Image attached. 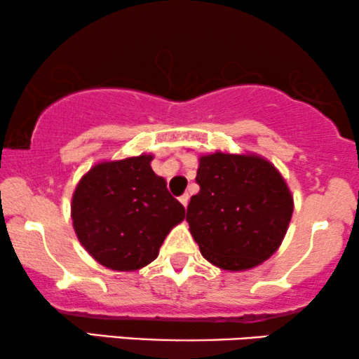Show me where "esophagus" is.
Masks as SVG:
<instances>
[{"label":"esophagus","mask_w":359,"mask_h":359,"mask_svg":"<svg viewBox=\"0 0 359 359\" xmlns=\"http://www.w3.org/2000/svg\"><path fill=\"white\" fill-rule=\"evenodd\" d=\"M179 201H180V203H182L184 207H187V203H189V194H184V195H180V197H179Z\"/></svg>","instance_id":"obj_1"}]
</instances>
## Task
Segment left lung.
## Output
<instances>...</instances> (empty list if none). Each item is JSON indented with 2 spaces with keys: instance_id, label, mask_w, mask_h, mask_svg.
<instances>
[{
  "instance_id": "1",
  "label": "left lung",
  "mask_w": 359,
  "mask_h": 359,
  "mask_svg": "<svg viewBox=\"0 0 359 359\" xmlns=\"http://www.w3.org/2000/svg\"><path fill=\"white\" fill-rule=\"evenodd\" d=\"M197 195L187 207L190 233L203 258L229 271L260 265L278 250L293 197L273 164L255 154L198 158Z\"/></svg>"
}]
</instances>
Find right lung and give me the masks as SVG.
<instances>
[{"label": "right lung", "mask_w": 359, "mask_h": 359, "mask_svg": "<svg viewBox=\"0 0 359 359\" xmlns=\"http://www.w3.org/2000/svg\"><path fill=\"white\" fill-rule=\"evenodd\" d=\"M154 156L96 164L72 195L71 219L79 242L109 270L134 271L154 262L185 208L156 175Z\"/></svg>", "instance_id": "1"}]
</instances>
